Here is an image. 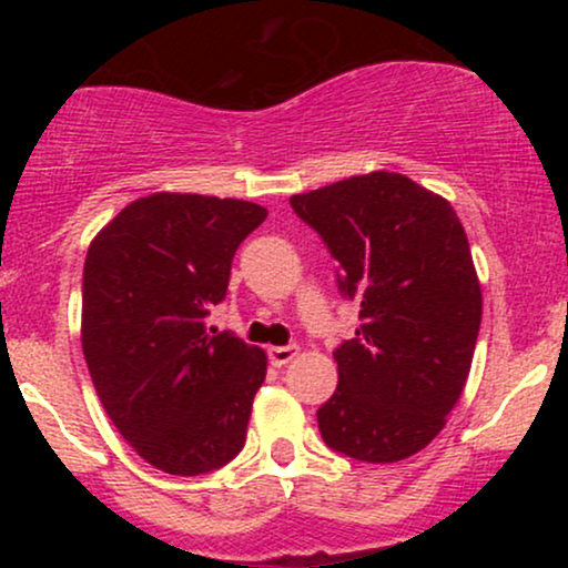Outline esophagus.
I'll use <instances>...</instances> for the list:
<instances>
[{
    "mask_svg": "<svg viewBox=\"0 0 568 568\" xmlns=\"http://www.w3.org/2000/svg\"><path fill=\"white\" fill-rule=\"evenodd\" d=\"M296 352H298L296 344H288V347H270L272 366H285V363H291L293 357H296Z\"/></svg>",
    "mask_w": 568,
    "mask_h": 568,
    "instance_id": "1",
    "label": "esophagus"
}]
</instances>
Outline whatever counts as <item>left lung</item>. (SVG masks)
Wrapping results in <instances>:
<instances>
[{"mask_svg":"<svg viewBox=\"0 0 568 568\" xmlns=\"http://www.w3.org/2000/svg\"><path fill=\"white\" fill-rule=\"evenodd\" d=\"M291 207L338 262L361 302L355 336L334 349L336 393L317 408L325 446L374 465L422 452L470 374L480 283L454 207L400 173L352 175L293 194Z\"/></svg>","mask_w":568,"mask_h":568,"instance_id":"1","label":"left lung"}]
</instances>
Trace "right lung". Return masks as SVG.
<instances>
[{"instance_id":"obj_1","label":"right lung","mask_w":568,"mask_h":568,"mask_svg":"<svg viewBox=\"0 0 568 568\" xmlns=\"http://www.w3.org/2000/svg\"><path fill=\"white\" fill-rule=\"evenodd\" d=\"M256 202L158 192L98 232L82 275V352L109 419L162 473L205 475L240 454L266 355L205 317L230 285Z\"/></svg>"}]
</instances>
